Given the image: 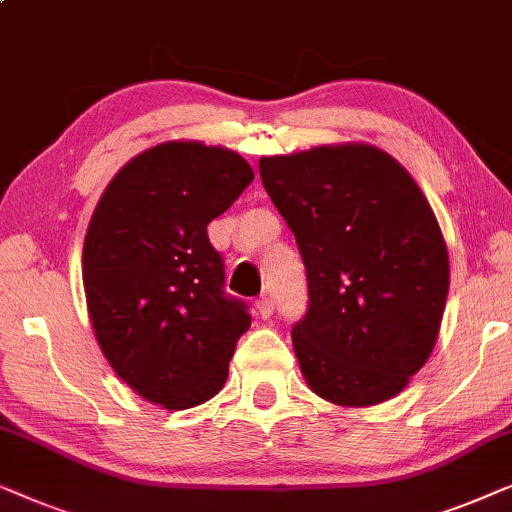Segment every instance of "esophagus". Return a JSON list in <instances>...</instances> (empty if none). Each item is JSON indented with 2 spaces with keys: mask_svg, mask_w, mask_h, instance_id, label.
I'll list each match as a JSON object with an SVG mask.
<instances>
[{
  "mask_svg": "<svg viewBox=\"0 0 512 512\" xmlns=\"http://www.w3.org/2000/svg\"><path fill=\"white\" fill-rule=\"evenodd\" d=\"M255 308H257L259 318H262V320H269L271 315H273V299H271V297H262V299H257Z\"/></svg>",
  "mask_w": 512,
  "mask_h": 512,
  "instance_id": "34e87169",
  "label": "esophagus"
}]
</instances>
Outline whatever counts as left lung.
Returning a JSON list of instances; mask_svg holds the SVG:
<instances>
[{"label": "left lung", "instance_id": "obj_1", "mask_svg": "<svg viewBox=\"0 0 512 512\" xmlns=\"http://www.w3.org/2000/svg\"><path fill=\"white\" fill-rule=\"evenodd\" d=\"M308 276L292 329L308 387L345 408L397 397L434 350L450 290L443 232L420 185L371 143L259 160Z\"/></svg>", "mask_w": 512, "mask_h": 512}]
</instances>
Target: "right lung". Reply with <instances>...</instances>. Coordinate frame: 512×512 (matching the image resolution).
I'll use <instances>...</instances> for the list:
<instances>
[{"label": "right lung", "instance_id": "obj_1", "mask_svg": "<svg viewBox=\"0 0 512 512\" xmlns=\"http://www.w3.org/2000/svg\"><path fill=\"white\" fill-rule=\"evenodd\" d=\"M253 178L234 150L164 141L132 157L97 201L83 243L92 331L111 369L150 403L185 410L227 383L250 315L222 292L206 227Z\"/></svg>", "mask_w": 512, "mask_h": 512}]
</instances>
